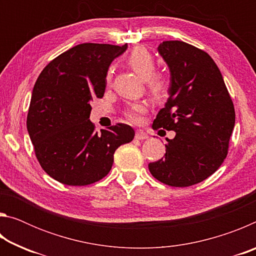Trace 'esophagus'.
Returning a JSON list of instances; mask_svg holds the SVG:
<instances>
[{
  "label": "esophagus",
  "instance_id": "esophagus-1",
  "mask_svg": "<svg viewBox=\"0 0 256 256\" xmlns=\"http://www.w3.org/2000/svg\"><path fill=\"white\" fill-rule=\"evenodd\" d=\"M148 138H149L148 134H146L144 131H142V130H138V131L136 132V140H146Z\"/></svg>",
  "mask_w": 256,
  "mask_h": 256
}]
</instances>
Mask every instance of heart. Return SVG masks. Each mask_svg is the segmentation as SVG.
<instances>
[{"label":"heart","mask_w":256,"mask_h":256,"mask_svg":"<svg viewBox=\"0 0 256 256\" xmlns=\"http://www.w3.org/2000/svg\"><path fill=\"white\" fill-rule=\"evenodd\" d=\"M128 66L138 73V76L146 81L150 92L154 96H160L167 88V81L162 76L154 74L156 63L148 50L144 47H136L128 58ZM107 80H110V74H108ZM146 110L142 104H134L126 112L128 118L132 122H138L141 120V114Z\"/></svg>","instance_id":"obj_1"}]
</instances>
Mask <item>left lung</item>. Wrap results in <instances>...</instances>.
Returning <instances> with one entry per match:
<instances>
[{
	"label": "left lung",
	"mask_w": 256,
	"mask_h": 256,
	"mask_svg": "<svg viewBox=\"0 0 256 256\" xmlns=\"http://www.w3.org/2000/svg\"><path fill=\"white\" fill-rule=\"evenodd\" d=\"M157 50L170 68V82L152 128L176 134L166 138L164 157L150 162L149 170L164 184L186 188L222 166L235 126V110L209 54L180 40L162 42Z\"/></svg>",
	"instance_id": "1"
}]
</instances>
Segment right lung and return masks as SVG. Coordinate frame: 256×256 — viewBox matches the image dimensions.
Instances as JSON below:
<instances>
[{
	"label": "right lung",
	"mask_w": 256,
	"mask_h": 256,
	"mask_svg": "<svg viewBox=\"0 0 256 256\" xmlns=\"http://www.w3.org/2000/svg\"><path fill=\"white\" fill-rule=\"evenodd\" d=\"M128 44H84L54 58L34 86L27 130L40 166L60 183L84 186L110 172L114 152L131 142L134 130L116 124L94 132L92 102L105 94L110 63Z\"/></svg>",
	"instance_id": "add662e5"
}]
</instances>
